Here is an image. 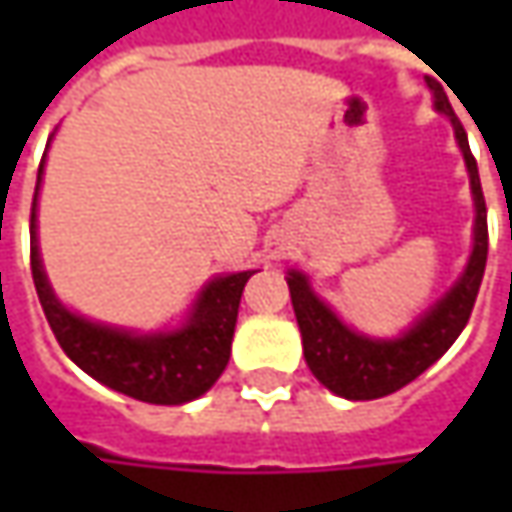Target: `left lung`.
<instances>
[{
	"mask_svg": "<svg viewBox=\"0 0 512 512\" xmlns=\"http://www.w3.org/2000/svg\"><path fill=\"white\" fill-rule=\"evenodd\" d=\"M433 90V105L444 113L453 125L456 142L467 165L470 176V193H473V250L464 265L462 276L453 282V287L436 299L424 310L422 316L399 333L396 339H373L359 330L347 327L322 302L310 279L299 270L287 273V287H290V302L293 313L302 330V347H305V362L313 370V376L325 384L330 393L350 399V402H367V399H382L404 384H410L416 376L433 362H439L447 347L459 339V333L470 319V310L476 305L479 287H482L484 265H487V207H484L482 182H479V168L467 145V133L456 113L450 108L444 90L436 82H427Z\"/></svg>",
	"mask_w": 512,
	"mask_h": 512,
	"instance_id": "1",
	"label": "left lung"
}]
</instances>
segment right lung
<instances>
[{
  "instance_id": "1",
  "label": "right lung",
  "mask_w": 512,
  "mask_h": 512,
  "mask_svg": "<svg viewBox=\"0 0 512 512\" xmlns=\"http://www.w3.org/2000/svg\"><path fill=\"white\" fill-rule=\"evenodd\" d=\"M42 170L45 162L39 165L36 196L30 207V270L56 342L62 344L70 362L79 364L88 376L130 399L148 404H185L199 399L227 367L242 290L256 270L210 279L193 299L185 322L170 330L139 333L85 319L56 299L42 267L36 239Z\"/></svg>"
}]
</instances>
